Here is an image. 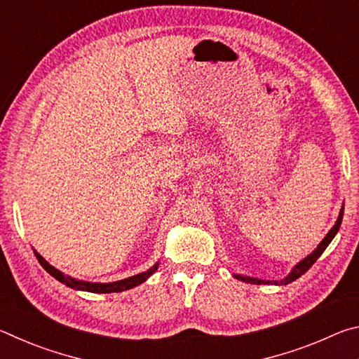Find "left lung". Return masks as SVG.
<instances>
[{"label": "left lung", "mask_w": 359, "mask_h": 359, "mask_svg": "<svg viewBox=\"0 0 359 359\" xmlns=\"http://www.w3.org/2000/svg\"><path fill=\"white\" fill-rule=\"evenodd\" d=\"M342 217H344V205H342V209H340V212H339V217H337L336 223H334V226L330 229V233L325 236V239L320 242V244L317 245V248H315V250L311 255H307L306 258L301 259L299 263H297L293 267V269L290 271V274L285 277V278H282V280H263V278L248 277V276H242V274H233V276L238 278V280H241V282L253 283V285H269V283L271 285H288L291 282H294L296 278H299L304 274V272H307L309 269H311L315 261H317L321 257V253L326 250V247L331 244V241L334 239V236L337 234V231L340 228V223H342Z\"/></svg>", "instance_id": "1"}]
</instances>
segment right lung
<instances>
[{"instance_id":"right-lung-1","label":"right lung","mask_w":359,"mask_h":359,"mask_svg":"<svg viewBox=\"0 0 359 359\" xmlns=\"http://www.w3.org/2000/svg\"><path fill=\"white\" fill-rule=\"evenodd\" d=\"M36 258L41 263V266L50 274L53 278H57L58 282L65 283L66 287H69L72 290H79V291H88V293H120V291H126L130 288H135L137 285L144 283L147 278L154 274V272L158 269V263H155L151 267H149L147 271L141 272V274H136L128 278H123V280H117V282H111V283H98V282H85V280H79V278H74L71 276L63 274L62 271H58L57 267H53L52 264H48L47 261L41 257V255L34 250Z\"/></svg>"}]
</instances>
